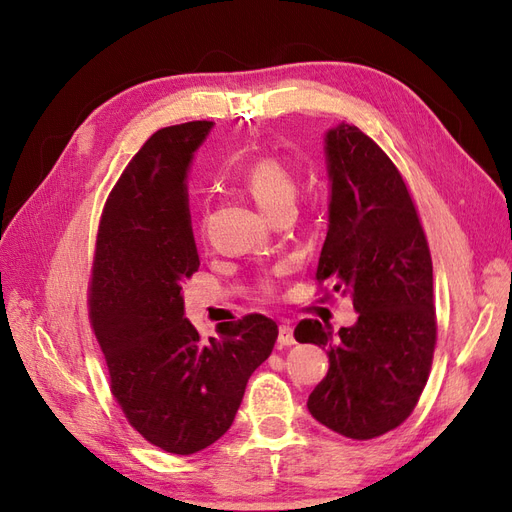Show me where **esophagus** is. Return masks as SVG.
<instances>
[{"label": "esophagus", "instance_id": "obj_1", "mask_svg": "<svg viewBox=\"0 0 512 512\" xmlns=\"http://www.w3.org/2000/svg\"><path fill=\"white\" fill-rule=\"evenodd\" d=\"M277 344H280V346L297 344V339H294V333H292V327H288V324H280V335H277Z\"/></svg>", "mask_w": 512, "mask_h": 512}]
</instances>
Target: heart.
Wrapping results in <instances>:
<instances>
[{
    "label": "heart",
    "instance_id": "obj_1",
    "mask_svg": "<svg viewBox=\"0 0 512 512\" xmlns=\"http://www.w3.org/2000/svg\"><path fill=\"white\" fill-rule=\"evenodd\" d=\"M241 183L245 192L254 198V203L275 220L277 215L292 211L297 198V179L286 162L275 156H260L243 170ZM267 292L273 288L271 280L262 282Z\"/></svg>",
    "mask_w": 512,
    "mask_h": 512
}]
</instances>
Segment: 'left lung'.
<instances>
[{"label":"left lung","mask_w":512,"mask_h":512,"mask_svg":"<svg viewBox=\"0 0 512 512\" xmlns=\"http://www.w3.org/2000/svg\"><path fill=\"white\" fill-rule=\"evenodd\" d=\"M329 230L316 280L350 292L359 320L337 333L301 320L294 339L327 348L329 371L307 399L318 423L352 440L399 427L418 404L436 350L433 267L408 185L356 126L327 132Z\"/></svg>","instance_id":"1"}]
</instances>
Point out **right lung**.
Returning a JSON list of instances; mask_svg holds the SVG:
<instances>
[{"instance_id": "1", "label": "right lung", "mask_w": 512, "mask_h": 512, "mask_svg": "<svg viewBox=\"0 0 512 512\" xmlns=\"http://www.w3.org/2000/svg\"><path fill=\"white\" fill-rule=\"evenodd\" d=\"M213 121L151 134L106 198L89 280V320L111 393L141 436L173 455L220 440L277 324L262 314L200 339L183 318L181 286L198 271L185 175Z\"/></svg>"}]
</instances>
